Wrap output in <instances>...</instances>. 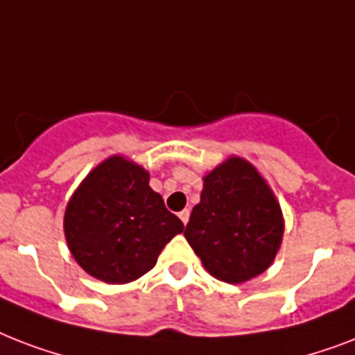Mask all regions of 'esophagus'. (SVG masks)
<instances>
[{
  "instance_id": "34e87169",
  "label": "esophagus",
  "mask_w": 355,
  "mask_h": 355,
  "mask_svg": "<svg viewBox=\"0 0 355 355\" xmlns=\"http://www.w3.org/2000/svg\"><path fill=\"white\" fill-rule=\"evenodd\" d=\"M178 217H180V221H182L184 225H188V221H189V210H188V208L180 211V214H178Z\"/></svg>"
}]
</instances>
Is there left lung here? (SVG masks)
I'll return each instance as SVG.
<instances>
[{"instance_id": "left-lung-1", "label": "left lung", "mask_w": 355, "mask_h": 355, "mask_svg": "<svg viewBox=\"0 0 355 355\" xmlns=\"http://www.w3.org/2000/svg\"><path fill=\"white\" fill-rule=\"evenodd\" d=\"M184 236L214 278L243 284L269 269L284 237L280 202L259 171L230 156L202 178Z\"/></svg>"}]
</instances>
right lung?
Returning <instances> with one entry per match:
<instances>
[{"instance_id": "right-lung-1", "label": "right lung", "mask_w": 355, "mask_h": 355, "mask_svg": "<svg viewBox=\"0 0 355 355\" xmlns=\"http://www.w3.org/2000/svg\"><path fill=\"white\" fill-rule=\"evenodd\" d=\"M182 230V221L149 186V171L121 155L108 156L86 175L64 214L69 252L105 284L138 280Z\"/></svg>"}]
</instances>
